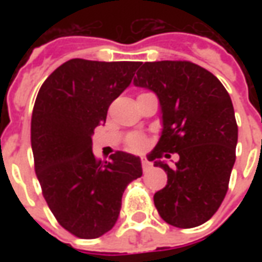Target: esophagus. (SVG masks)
<instances>
[{
    "instance_id": "34e87169",
    "label": "esophagus",
    "mask_w": 262,
    "mask_h": 262,
    "mask_svg": "<svg viewBox=\"0 0 262 262\" xmlns=\"http://www.w3.org/2000/svg\"><path fill=\"white\" fill-rule=\"evenodd\" d=\"M142 167H143V171L146 172V171H148L150 168H151V163H150L147 159H143L142 160Z\"/></svg>"
}]
</instances>
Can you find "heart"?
<instances>
[{"label": "heart", "mask_w": 262, "mask_h": 262, "mask_svg": "<svg viewBox=\"0 0 262 262\" xmlns=\"http://www.w3.org/2000/svg\"><path fill=\"white\" fill-rule=\"evenodd\" d=\"M144 146H146V140L140 136L132 137L130 142H129V147H130L132 150H143Z\"/></svg>", "instance_id": "heart-1"}]
</instances>
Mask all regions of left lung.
I'll return each instance as SVG.
<instances>
[{
	"instance_id": "8db88e82",
	"label": "left lung",
	"mask_w": 262,
	"mask_h": 262,
	"mask_svg": "<svg viewBox=\"0 0 262 262\" xmlns=\"http://www.w3.org/2000/svg\"><path fill=\"white\" fill-rule=\"evenodd\" d=\"M133 84L160 101L163 130L154 147L156 167L167 185L154 205L168 225L191 229L219 209L236 161L237 129L230 95L210 71L191 61H147L137 66ZM177 152L174 166L159 160Z\"/></svg>"
}]
</instances>
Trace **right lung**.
Here are the masks:
<instances>
[{
	"instance_id": "right-lung-1",
	"label": "right lung",
	"mask_w": 262,
	"mask_h": 262,
	"mask_svg": "<svg viewBox=\"0 0 262 262\" xmlns=\"http://www.w3.org/2000/svg\"><path fill=\"white\" fill-rule=\"evenodd\" d=\"M136 61L71 59L39 90L31 122L35 171L60 225L80 238H97L119 217L122 195L143 174L137 156L116 151L98 161L92 135L109 105L130 85Z\"/></svg>"
}]
</instances>
